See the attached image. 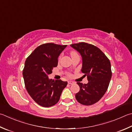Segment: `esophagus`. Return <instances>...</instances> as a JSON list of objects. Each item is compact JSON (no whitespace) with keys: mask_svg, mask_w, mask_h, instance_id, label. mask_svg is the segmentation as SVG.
Instances as JSON below:
<instances>
[{"mask_svg":"<svg viewBox=\"0 0 132 132\" xmlns=\"http://www.w3.org/2000/svg\"><path fill=\"white\" fill-rule=\"evenodd\" d=\"M68 84H69L72 85V84H74V82H73V81H68Z\"/></svg>","mask_w":132,"mask_h":132,"instance_id":"34e87169","label":"esophagus"}]
</instances>
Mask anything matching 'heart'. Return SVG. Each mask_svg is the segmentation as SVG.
<instances>
[{
  "mask_svg": "<svg viewBox=\"0 0 132 132\" xmlns=\"http://www.w3.org/2000/svg\"><path fill=\"white\" fill-rule=\"evenodd\" d=\"M76 54H77V52H75V51H71L70 52L71 56H73V55H76ZM59 58H60V57H59ZM68 76H71V74L70 73H68Z\"/></svg>",
  "mask_w": 132,
  "mask_h": 132,
  "instance_id": "b5f03b06",
  "label": "heart"
}]
</instances>
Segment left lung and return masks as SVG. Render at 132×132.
<instances>
[{"label":"left lung","mask_w":132,"mask_h":132,"mask_svg":"<svg viewBox=\"0 0 132 132\" xmlns=\"http://www.w3.org/2000/svg\"><path fill=\"white\" fill-rule=\"evenodd\" d=\"M80 52L82 58L81 72L87 76L88 82H77L80 91L76 99L81 104L90 106L103 96L109 87L112 72L110 60L99 48L87 43L71 44Z\"/></svg>","instance_id":"1"}]
</instances>
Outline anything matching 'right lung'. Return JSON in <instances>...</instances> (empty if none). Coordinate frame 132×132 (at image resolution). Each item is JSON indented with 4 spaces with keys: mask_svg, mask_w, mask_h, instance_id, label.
Segmentation results:
<instances>
[{
    "mask_svg": "<svg viewBox=\"0 0 132 132\" xmlns=\"http://www.w3.org/2000/svg\"><path fill=\"white\" fill-rule=\"evenodd\" d=\"M67 45L45 43L37 47L26 58L23 77L26 90L34 101L42 107H49L58 102L67 81L48 78L58 65V58Z\"/></svg>",
    "mask_w": 132,
    "mask_h": 132,
    "instance_id": "right-lung-1",
    "label": "right lung"
}]
</instances>
